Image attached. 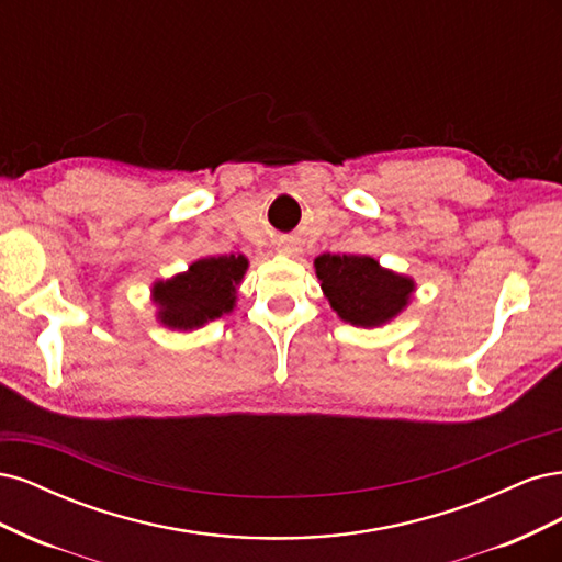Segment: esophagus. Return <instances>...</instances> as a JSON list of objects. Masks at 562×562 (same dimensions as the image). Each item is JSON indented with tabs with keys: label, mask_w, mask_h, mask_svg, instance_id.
Listing matches in <instances>:
<instances>
[{
	"label": "esophagus",
	"mask_w": 562,
	"mask_h": 562,
	"mask_svg": "<svg viewBox=\"0 0 562 562\" xmlns=\"http://www.w3.org/2000/svg\"><path fill=\"white\" fill-rule=\"evenodd\" d=\"M281 250H283V252H295L297 248H295L293 244H283V246H281Z\"/></svg>",
	"instance_id": "34e87169"
}]
</instances>
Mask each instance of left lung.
Masks as SVG:
<instances>
[{
	"instance_id": "left-lung-1",
	"label": "left lung",
	"mask_w": 562,
	"mask_h": 562,
	"mask_svg": "<svg viewBox=\"0 0 562 562\" xmlns=\"http://www.w3.org/2000/svg\"><path fill=\"white\" fill-rule=\"evenodd\" d=\"M314 269L333 312L356 328L386 326L407 310L417 291L413 277L382 267L370 255L323 252Z\"/></svg>"
}]
</instances>
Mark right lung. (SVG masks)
Instances as JSON below:
<instances>
[{
    "instance_id": "add662e5",
    "label": "right lung",
    "mask_w": 562,
    "mask_h": 562,
    "mask_svg": "<svg viewBox=\"0 0 562 562\" xmlns=\"http://www.w3.org/2000/svg\"><path fill=\"white\" fill-rule=\"evenodd\" d=\"M248 269L246 255H209L187 271L151 283L157 321L168 330H196L236 307V288Z\"/></svg>"
}]
</instances>
